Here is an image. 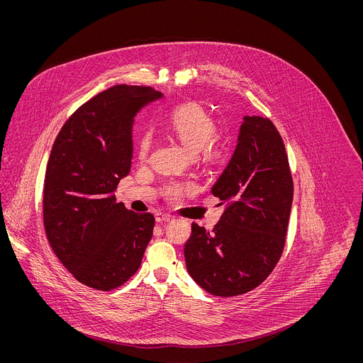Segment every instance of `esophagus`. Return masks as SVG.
<instances>
[{"label": "esophagus", "mask_w": 363, "mask_h": 363, "mask_svg": "<svg viewBox=\"0 0 363 363\" xmlns=\"http://www.w3.org/2000/svg\"><path fill=\"white\" fill-rule=\"evenodd\" d=\"M155 218H157V223H168V221H171L174 217L172 216H169V214H165V213H158L157 214V217H155Z\"/></svg>", "instance_id": "34e87169"}]
</instances>
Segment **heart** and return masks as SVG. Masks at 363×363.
<instances>
[{"instance_id": "obj_1", "label": "heart", "mask_w": 363, "mask_h": 363, "mask_svg": "<svg viewBox=\"0 0 363 363\" xmlns=\"http://www.w3.org/2000/svg\"><path fill=\"white\" fill-rule=\"evenodd\" d=\"M165 130L178 139L188 150L199 152L201 157L208 162H217L224 157V142L214 135L216 122L199 105L185 103L175 108L164 122ZM152 146L150 133H143L138 142V155L145 161ZM192 189V184L169 182L165 185V195L171 199H178Z\"/></svg>"}]
</instances>
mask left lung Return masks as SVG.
<instances>
[{
  "label": "left lung",
  "mask_w": 363,
  "mask_h": 363,
  "mask_svg": "<svg viewBox=\"0 0 363 363\" xmlns=\"http://www.w3.org/2000/svg\"><path fill=\"white\" fill-rule=\"evenodd\" d=\"M213 195L225 210L213 231L192 223L184 250L186 269L208 293L240 296L260 286L279 263L293 202L284 142L269 118H244Z\"/></svg>",
  "instance_id": "obj_1"
}]
</instances>
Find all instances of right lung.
Returning <instances> with one entry per match:
<instances>
[{
	"mask_svg": "<svg viewBox=\"0 0 363 363\" xmlns=\"http://www.w3.org/2000/svg\"><path fill=\"white\" fill-rule=\"evenodd\" d=\"M162 94L150 86L118 84L87 100L66 121L47 162L43 221L62 264L82 284L109 291L140 267L155 217L118 202L130 171L136 113Z\"/></svg>",
	"mask_w": 363,
	"mask_h": 363,
	"instance_id": "right-lung-1",
	"label": "right lung"
}]
</instances>
